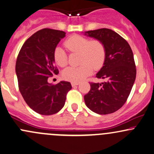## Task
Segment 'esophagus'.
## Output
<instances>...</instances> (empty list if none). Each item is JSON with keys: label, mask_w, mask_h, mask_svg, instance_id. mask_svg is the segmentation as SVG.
Masks as SVG:
<instances>
[{"label": "esophagus", "mask_w": 154, "mask_h": 154, "mask_svg": "<svg viewBox=\"0 0 154 154\" xmlns=\"http://www.w3.org/2000/svg\"><path fill=\"white\" fill-rule=\"evenodd\" d=\"M79 84V82H72V87H75V86L78 85Z\"/></svg>", "instance_id": "34e87169"}]
</instances>
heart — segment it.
<instances>
[{
    "instance_id": "b5f03b06",
    "label": "heart",
    "mask_w": 154,
    "mask_h": 154,
    "mask_svg": "<svg viewBox=\"0 0 154 154\" xmlns=\"http://www.w3.org/2000/svg\"><path fill=\"white\" fill-rule=\"evenodd\" d=\"M65 47L70 52L79 53V62L82 63L78 67H68L62 72L63 78L73 82H78L91 75L93 67L99 69L106 59V48L99 40L89 38L75 35L66 39ZM54 59L58 66L63 67L67 64L66 52L61 48L57 47L54 50Z\"/></svg>"
}]
</instances>
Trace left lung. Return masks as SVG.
<instances>
[{
    "instance_id": "8db88e82",
    "label": "left lung",
    "mask_w": 154,
    "mask_h": 154,
    "mask_svg": "<svg viewBox=\"0 0 154 154\" xmlns=\"http://www.w3.org/2000/svg\"><path fill=\"white\" fill-rule=\"evenodd\" d=\"M99 40L106 48L103 66L96 74L101 83L91 82V90L84 99L86 106L98 114L114 113L126 102L136 77L133 53L128 42L116 32L102 28L85 32Z\"/></svg>"
}]
</instances>
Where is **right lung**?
<instances>
[{
  "mask_svg": "<svg viewBox=\"0 0 154 154\" xmlns=\"http://www.w3.org/2000/svg\"><path fill=\"white\" fill-rule=\"evenodd\" d=\"M63 31L40 29L23 44L16 63L19 89L23 98L35 112L51 115L63 107L71 83L61 81L56 85L48 82V77L59 74L55 66L54 52Z\"/></svg>",
  "mask_w": 154,
  "mask_h": 154,
  "instance_id": "1",
  "label": "right lung"
}]
</instances>
